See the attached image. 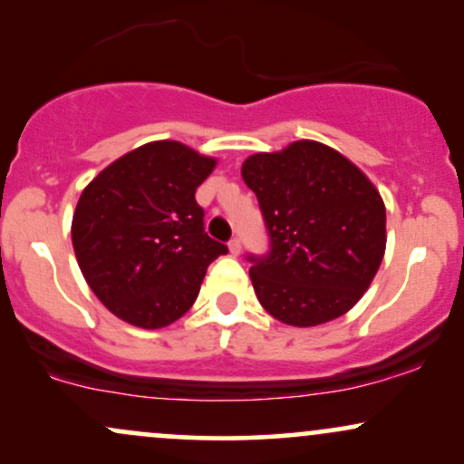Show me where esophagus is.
Wrapping results in <instances>:
<instances>
[{
    "label": "esophagus",
    "instance_id": "34e87169",
    "mask_svg": "<svg viewBox=\"0 0 464 464\" xmlns=\"http://www.w3.org/2000/svg\"><path fill=\"white\" fill-rule=\"evenodd\" d=\"M228 250H231V255H239V250H242V242H239V237L228 239Z\"/></svg>",
    "mask_w": 464,
    "mask_h": 464
}]
</instances>
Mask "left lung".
Here are the masks:
<instances>
[{"label":"left lung","instance_id":"obj_1","mask_svg":"<svg viewBox=\"0 0 464 464\" xmlns=\"http://www.w3.org/2000/svg\"><path fill=\"white\" fill-rule=\"evenodd\" d=\"M268 231V253H248L264 310L295 327L349 312L380 268L386 207L343 154L318 141L259 152L242 165Z\"/></svg>","mask_w":464,"mask_h":464}]
</instances>
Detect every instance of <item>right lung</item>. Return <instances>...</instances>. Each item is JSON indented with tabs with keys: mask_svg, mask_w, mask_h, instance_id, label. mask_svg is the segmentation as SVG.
<instances>
[{
	"mask_svg": "<svg viewBox=\"0 0 464 464\" xmlns=\"http://www.w3.org/2000/svg\"><path fill=\"white\" fill-rule=\"evenodd\" d=\"M214 165L179 141H152L84 188L73 250L93 295L121 321L143 329L174 323L194 305L209 264L228 253L207 236L196 202Z\"/></svg>",
	"mask_w": 464,
	"mask_h": 464,
	"instance_id": "right-lung-1",
	"label": "right lung"
}]
</instances>
